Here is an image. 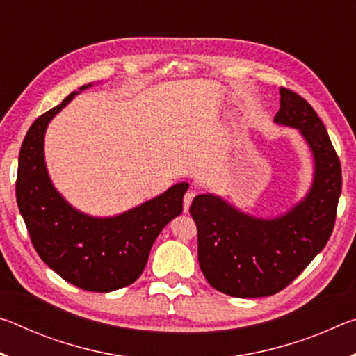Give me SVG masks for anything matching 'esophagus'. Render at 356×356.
Returning a JSON list of instances; mask_svg holds the SVG:
<instances>
[{"label":"esophagus","instance_id":"34e87169","mask_svg":"<svg viewBox=\"0 0 356 356\" xmlns=\"http://www.w3.org/2000/svg\"><path fill=\"white\" fill-rule=\"evenodd\" d=\"M195 195H196V193L191 191V190L185 193V196H184V210H185V212H188V209L191 206V201H193V197H195Z\"/></svg>","mask_w":356,"mask_h":356}]
</instances>
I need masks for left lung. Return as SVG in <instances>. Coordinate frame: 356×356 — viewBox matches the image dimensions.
<instances>
[{
    "label": "left lung",
    "instance_id": "8db88e82",
    "mask_svg": "<svg viewBox=\"0 0 356 356\" xmlns=\"http://www.w3.org/2000/svg\"><path fill=\"white\" fill-rule=\"evenodd\" d=\"M275 122L300 130L314 156L303 201L276 218H256L215 195H197L190 213L197 227V261L209 284L237 298L268 297L308 267L333 232L342 190L341 161L308 102L280 89Z\"/></svg>",
    "mask_w": 356,
    "mask_h": 356
}]
</instances>
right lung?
Wrapping results in <instances>:
<instances>
[{
  "label": "right lung",
  "mask_w": 356,
  "mask_h": 356,
  "mask_svg": "<svg viewBox=\"0 0 356 356\" xmlns=\"http://www.w3.org/2000/svg\"><path fill=\"white\" fill-rule=\"evenodd\" d=\"M76 94H69L29 127L19 155L17 204L34 250L53 272L83 291L111 292L140 278L155 238L182 212L188 184L172 185L163 195L108 218L72 207L48 176L44 138L50 120Z\"/></svg>",
  "instance_id": "obj_1"
}]
</instances>
